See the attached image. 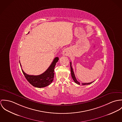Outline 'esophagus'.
<instances>
[{
	"label": "esophagus",
	"instance_id": "obj_1",
	"mask_svg": "<svg viewBox=\"0 0 122 122\" xmlns=\"http://www.w3.org/2000/svg\"><path fill=\"white\" fill-rule=\"evenodd\" d=\"M63 54L64 56H67L68 55V53L67 51L66 50H64L63 51Z\"/></svg>",
	"mask_w": 122,
	"mask_h": 122
}]
</instances>
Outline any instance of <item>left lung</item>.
Returning a JSON list of instances; mask_svg holds the SVG:
<instances>
[{"instance_id":"8db88e82","label":"left lung","mask_w":122,"mask_h":122,"mask_svg":"<svg viewBox=\"0 0 122 122\" xmlns=\"http://www.w3.org/2000/svg\"><path fill=\"white\" fill-rule=\"evenodd\" d=\"M70 66H71V77L73 79V80L74 81L77 83V84H79V85H80V83L78 81H77L76 77H75V74H74V71H73V69L72 68L71 66V62H70ZM94 81L93 82H90V83H82V85H89V84H90L91 83H92L93 82H94Z\"/></svg>"}]
</instances>
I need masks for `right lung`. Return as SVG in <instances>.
I'll list each match as a JSON object with an SVG mask.
<instances>
[{
    "label": "right lung",
    "instance_id": "obj_1",
    "mask_svg": "<svg viewBox=\"0 0 122 122\" xmlns=\"http://www.w3.org/2000/svg\"><path fill=\"white\" fill-rule=\"evenodd\" d=\"M29 33V32H28ZM59 58L55 57L50 66L43 73L39 75H30L26 73L22 69V72L26 79L32 86L35 87L41 88L50 85L54 80V69L56 63L58 62ZM20 67H21L20 63Z\"/></svg>",
    "mask_w": 122,
    "mask_h": 122
}]
</instances>
